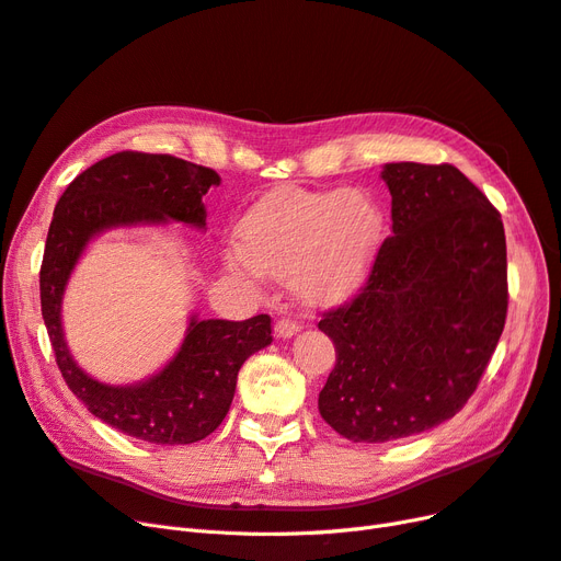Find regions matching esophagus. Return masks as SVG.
I'll return each mask as SVG.
<instances>
[{
    "instance_id": "34e87169",
    "label": "esophagus",
    "mask_w": 561,
    "mask_h": 561,
    "mask_svg": "<svg viewBox=\"0 0 561 561\" xmlns=\"http://www.w3.org/2000/svg\"><path fill=\"white\" fill-rule=\"evenodd\" d=\"M299 330H301V324L297 320H293V318H280L274 324V334L278 339H293Z\"/></svg>"
}]
</instances>
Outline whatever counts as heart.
Instances as JSON below:
<instances>
[{
    "label": "heart",
    "mask_w": 561,
    "mask_h": 561,
    "mask_svg": "<svg viewBox=\"0 0 561 561\" xmlns=\"http://www.w3.org/2000/svg\"><path fill=\"white\" fill-rule=\"evenodd\" d=\"M385 239V210L364 190H276L239 222L225 250L234 274L289 278L316 306L339 304L371 276Z\"/></svg>",
    "instance_id": "1"
}]
</instances>
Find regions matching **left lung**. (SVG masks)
<instances>
[{
  "mask_svg": "<svg viewBox=\"0 0 561 561\" xmlns=\"http://www.w3.org/2000/svg\"><path fill=\"white\" fill-rule=\"evenodd\" d=\"M380 179L392 237L362 293L318 322L336 347L318 409L353 443L422 434L465 409L508 311L504 222L465 173L390 162Z\"/></svg>",
  "mask_w": 561,
  "mask_h": 561,
  "instance_id": "left-lung-1",
  "label": "left lung"
}]
</instances>
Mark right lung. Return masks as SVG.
<instances>
[{
	"label": "right lung",
	"instance_id": "right-lung-1",
	"mask_svg": "<svg viewBox=\"0 0 561 561\" xmlns=\"http://www.w3.org/2000/svg\"><path fill=\"white\" fill-rule=\"evenodd\" d=\"M220 185L208 167L173 156L115 152L76 176L53 210L38 285L42 316L57 366L85 409L127 436L185 446L214 434L225 420L243 362L272 343V318L243 322L190 318L185 339L158 374L134 385H108L85 374L65 341L62 299L88 243L118 227H206L202 197Z\"/></svg>",
	"mask_w": 561,
	"mask_h": 561
}]
</instances>
